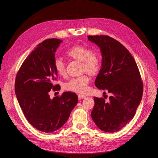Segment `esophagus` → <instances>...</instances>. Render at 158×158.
Wrapping results in <instances>:
<instances>
[{"instance_id":"esophagus-1","label":"esophagus","mask_w":158,"mask_h":158,"mask_svg":"<svg viewBox=\"0 0 158 158\" xmlns=\"http://www.w3.org/2000/svg\"><path fill=\"white\" fill-rule=\"evenodd\" d=\"M85 95H81V94H78V98L79 100H81V99L85 98Z\"/></svg>"}]
</instances>
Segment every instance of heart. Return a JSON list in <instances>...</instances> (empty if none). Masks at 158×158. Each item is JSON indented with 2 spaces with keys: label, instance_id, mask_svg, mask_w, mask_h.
<instances>
[{
  "label": "heart",
  "instance_id": "1",
  "mask_svg": "<svg viewBox=\"0 0 158 158\" xmlns=\"http://www.w3.org/2000/svg\"><path fill=\"white\" fill-rule=\"evenodd\" d=\"M69 56L82 61V70L94 74L100 70L102 65L101 55L92 52L90 48L84 45L74 46L66 51ZM54 66L56 72L60 76H64L66 73L65 64L60 57H56L54 61ZM90 78L86 74L70 79L64 85V88L70 92L78 94H85L88 89Z\"/></svg>",
  "mask_w": 158,
  "mask_h": 158
}]
</instances>
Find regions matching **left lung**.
Returning a JSON list of instances; mask_svg holds the SVG:
<instances>
[{
    "mask_svg": "<svg viewBox=\"0 0 158 158\" xmlns=\"http://www.w3.org/2000/svg\"><path fill=\"white\" fill-rule=\"evenodd\" d=\"M88 39L100 47L102 56L95 85L112 95L108 102L94 97L92 118L101 130L117 132L135 115L142 98L143 81L133 57L118 41L105 35L88 36Z\"/></svg>",
    "mask_w": 158,
    "mask_h": 158,
    "instance_id": "obj_1",
    "label": "left lung"
}]
</instances>
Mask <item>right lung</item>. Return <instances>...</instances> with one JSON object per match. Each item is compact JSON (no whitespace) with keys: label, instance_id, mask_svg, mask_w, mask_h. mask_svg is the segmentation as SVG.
Listing matches in <instances>:
<instances>
[{"label":"right lung","instance_id":"1","mask_svg":"<svg viewBox=\"0 0 158 158\" xmlns=\"http://www.w3.org/2000/svg\"><path fill=\"white\" fill-rule=\"evenodd\" d=\"M61 42L52 38L40 44L24 60L15 79V94L25 117L31 126L45 132L61 128L78 102L75 93L63 92L53 99L48 95L51 89H60L54 84L57 73L54 61Z\"/></svg>","mask_w":158,"mask_h":158}]
</instances>
